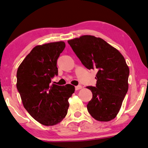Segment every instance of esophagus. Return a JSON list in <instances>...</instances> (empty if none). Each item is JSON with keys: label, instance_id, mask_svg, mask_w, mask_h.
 I'll use <instances>...</instances> for the list:
<instances>
[{"label": "esophagus", "instance_id": "34e87169", "mask_svg": "<svg viewBox=\"0 0 148 148\" xmlns=\"http://www.w3.org/2000/svg\"><path fill=\"white\" fill-rule=\"evenodd\" d=\"M82 88V86H76V87H75V89H76V91H77V90L81 89Z\"/></svg>", "mask_w": 148, "mask_h": 148}]
</instances>
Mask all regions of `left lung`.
Segmentation results:
<instances>
[{
    "instance_id": "obj_1",
    "label": "left lung",
    "mask_w": 148,
    "mask_h": 148,
    "mask_svg": "<svg viewBox=\"0 0 148 148\" xmlns=\"http://www.w3.org/2000/svg\"><path fill=\"white\" fill-rule=\"evenodd\" d=\"M68 43L85 66L95 70V87H87L92 98L87 106L97 121H109L119 113L129 89V69L122 54L103 39L84 35Z\"/></svg>"
}]
</instances>
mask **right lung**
Here are the masks:
<instances>
[{
	"mask_svg": "<svg viewBox=\"0 0 148 148\" xmlns=\"http://www.w3.org/2000/svg\"><path fill=\"white\" fill-rule=\"evenodd\" d=\"M65 47L62 41L35 46L17 71V89L25 108L33 118L46 126L61 122L66 116L69 99L74 86L51 85L58 75L57 61Z\"/></svg>",
	"mask_w": 148,
	"mask_h": 148,
	"instance_id": "obj_1",
	"label": "right lung"
}]
</instances>
